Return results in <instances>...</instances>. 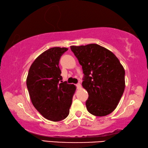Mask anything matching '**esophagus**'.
I'll use <instances>...</instances> for the list:
<instances>
[{"label":"esophagus","mask_w":148,"mask_h":148,"mask_svg":"<svg viewBox=\"0 0 148 148\" xmlns=\"http://www.w3.org/2000/svg\"><path fill=\"white\" fill-rule=\"evenodd\" d=\"M76 87H77V89H80V88H81V84H80L79 83H78V84H76Z\"/></svg>","instance_id":"1"}]
</instances>
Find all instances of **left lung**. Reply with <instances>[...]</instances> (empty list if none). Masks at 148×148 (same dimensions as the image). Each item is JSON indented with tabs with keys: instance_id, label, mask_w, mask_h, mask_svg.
<instances>
[{
	"instance_id": "8db88e82",
	"label": "left lung",
	"mask_w": 148,
	"mask_h": 148,
	"mask_svg": "<svg viewBox=\"0 0 148 148\" xmlns=\"http://www.w3.org/2000/svg\"><path fill=\"white\" fill-rule=\"evenodd\" d=\"M71 49L85 75L82 86L89 94L87 111L99 117L111 114L125 90L123 65L111 51L97 44L71 46Z\"/></svg>"
}]
</instances>
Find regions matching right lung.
I'll list each match as a JSON object with an SVG mask.
<instances>
[{"label": "right lung", "mask_w": 148, "mask_h": 148, "mask_svg": "<svg viewBox=\"0 0 148 148\" xmlns=\"http://www.w3.org/2000/svg\"><path fill=\"white\" fill-rule=\"evenodd\" d=\"M69 49L54 47L41 53L32 62L26 83L35 108L45 118L59 121L69 116L76 87L62 82L59 59Z\"/></svg>", "instance_id": "right-lung-1"}]
</instances>
